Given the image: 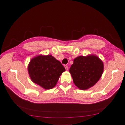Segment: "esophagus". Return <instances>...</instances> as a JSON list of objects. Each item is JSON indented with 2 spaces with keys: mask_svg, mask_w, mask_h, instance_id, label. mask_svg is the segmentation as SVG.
<instances>
[{
  "mask_svg": "<svg viewBox=\"0 0 125 125\" xmlns=\"http://www.w3.org/2000/svg\"><path fill=\"white\" fill-rule=\"evenodd\" d=\"M64 67H65V70H68V67L67 65H65Z\"/></svg>",
  "mask_w": 125,
  "mask_h": 125,
  "instance_id": "esophagus-1",
  "label": "esophagus"
}]
</instances>
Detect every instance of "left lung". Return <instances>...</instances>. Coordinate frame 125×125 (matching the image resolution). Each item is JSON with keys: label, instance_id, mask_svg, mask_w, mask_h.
<instances>
[{"label": "left lung", "instance_id": "obj_1", "mask_svg": "<svg viewBox=\"0 0 125 125\" xmlns=\"http://www.w3.org/2000/svg\"><path fill=\"white\" fill-rule=\"evenodd\" d=\"M103 61L94 55L75 58L69 72L73 83L80 90H87L94 86L102 76Z\"/></svg>", "mask_w": 125, "mask_h": 125}]
</instances>
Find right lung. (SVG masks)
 <instances>
[{
  "label": "right lung",
  "instance_id": "add662e5",
  "mask_svg": "<svg viewBox=\"0 0 125 125\" xmlns=\"http://www.w3.org/2000/svg\"><path fill=\"white\" fill-rule=\"evenodd\" d=\"M64 71L65 68L60 61L51 55L36 56L30 61L28 65L31 81L46 90L54 87Z\"/></svg>",
  "mask_w": 125,
  "mask_h": 125
}]
</instances>
